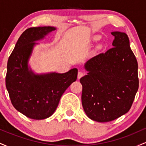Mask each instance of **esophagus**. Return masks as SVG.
Masks as SVG:
<instances>
[{
  "mask_svg": "<svg viewBox=\"0 0 146 146\" xmlns=\"http://www.w3.org/2000/svg\"><path fill=\"white\" fill-rule=\"evenodd\" d=\"M85 75V73H84L82 71H79L78 73V79H80L82 78V77H83L84 75Z\"/></svg>",
  "mask_w": 146,
  "mask_h": 146,
  "instance_id": "34e87169",
  "label": "esophagus"
}]
</instances>
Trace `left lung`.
<instances>
[{"label":"left lung","instance_id":"8db88e82","mask_svg":"<svg viewBox=\"0 0 146 146\" xmlns=\"http://www.w3.org/2000/svg\"><path fill=\"white\" fill-rule=\"evenodd\" d=\"M113 48L86 62L80 79L82 104L93 121L108 122L131 108L139 88L138 64L126 33L113 31Z\"/></svg>","mask_w":146,"mask_h":146}]
</instances>
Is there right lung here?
<instances>
[{"label":"right lung","mask_w":146,"mask_h":146,"mask_svg":"<svg viewBox=\"0 0 146 146\" xmlns=\"http://www.w3.org/2000/svg\"><path fill=\"white\" fill-rule=\"evenodd\" d=\"M56 29L50 26L26 29L8 59L5 84L11 104L18 111L33 119L51 116L62 95L77 80V68L64 73L36 74L29 66L33 48L38 44L36 42Z\"/></svg>","instance_id":"1"}]
</instances>
